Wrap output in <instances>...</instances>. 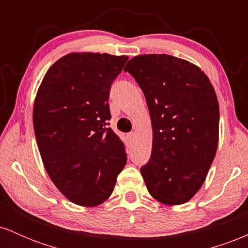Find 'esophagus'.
Returning a JSON list of instances; mask_svg holds the SVG:
<instances>
[{
	"mask_svg": "<svg viewBox=\"0 0 248 248\" xmlns=\"http://www.w3.org/2000/svg\"><path fill=\"white\" fill-rule=\"evenodd\" d=\"M127 136H128V140H129L130 142H133L134 140H135V133H134V132L129 133Z\"/></svg>",
	"mask_w": 248,
	"mask_h": 248,
	"instance_id": "1",
	"label": "esophagus"
}]
</instances>
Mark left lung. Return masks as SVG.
<instances>
[{
	"mask_svg": "<svg viewBox=\"0 0 248 248\" xmlns=\"http://www.w3.org/2000/svg\"><path fill=\"white\" fill-rule=\"evenodd\" d=\"M124 71L146 96L153 149L141 175L154 198L186 203L201 189L218 146L219 105L205 73L169 55H142Z\"/></svg>",
	"mask_w": 248,
	"mask_h": 248,
	"instance_id": "obj_1",
	"label": "left lung"
}]
</instances>
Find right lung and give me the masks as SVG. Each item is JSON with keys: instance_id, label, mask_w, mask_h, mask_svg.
Returning <instances> with one entry per match:
<instances>
[{"instance_id": "obj_1", "label": "right lung", "mask_w": 248, "mask_h": 248, "mask_svg": "<svg viewBox=\"0 0 248 248\" xmlns=\"http://www.w3.org/2000/svg\"><path fill=\"white\" fill-rule=\"evenodd\" d=\"M127 61L108 53H69L50 67L37 92L32 116L43 163L77 205L104 203L126 166L124 143L108 127V98Z\"/></svg>"}]
</instances>
